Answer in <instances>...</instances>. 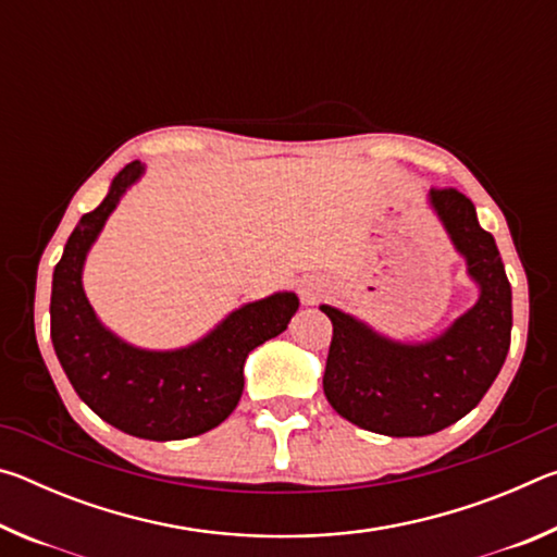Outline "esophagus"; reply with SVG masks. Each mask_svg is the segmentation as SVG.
I'll return each instance as SVG.
<instances>
[{"mask_svg":"<svg viewBox=\"0 0 557 557\" xmlns=\"http://www.w3.org/2000/svg\"><path fill=\"white\" fill-rule=\"evenodd\" d=\"M319 295H322V285L314 280H307L305 285H301V297H305L307 301H317Z\"/></svg>","mask_w":557,"mask_h":557,"instance_id":"1","label":"esophagus"}]
</instances>
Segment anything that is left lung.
<instances>
[{
    "label": "left lung",
    "mask_w": 557,
    "mask_h": 557,
    "mask_svg": "<svg viewBox=\"0 0 557 557\" xmlns=\"http://www.w3.org/2000/svg\"><path fill=\"white\" fill-rule=\"evenodd\" d=\"M430 203L482 287L465 317L432 342L410 346L322 305L334 326L326 400L354 425L388 437L432 435L465 418L492 388L511 346V285L494 235L457 188H432Z\"/></svg>",
    "instance_id": "8db88e82"
}]
</instances>
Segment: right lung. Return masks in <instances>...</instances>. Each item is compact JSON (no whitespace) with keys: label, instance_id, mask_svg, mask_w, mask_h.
I'll return each mask as SVG.
<instances>
[{"label":"right lung","instance_id":"obj_1","mask_svg":"<svg viewBox=\"0 0 557 557\" xmlns=\"http://www.w3.org/2000/svg\"><path fill=\"white\" fill-rule=\"evenodd\" d=\"M139 174V162L122 169L106 201L83 215L65 243L53 270L51 342L75 393L112 428L143 440H186L219 428L235 410L245 358L285 332L299 299L280 292L245 305L199 344L178 351H143L112 336L92 314L81 270L102 223Z\"/></svg>","mask_w":557,"mask_h":557}]
</instances>
